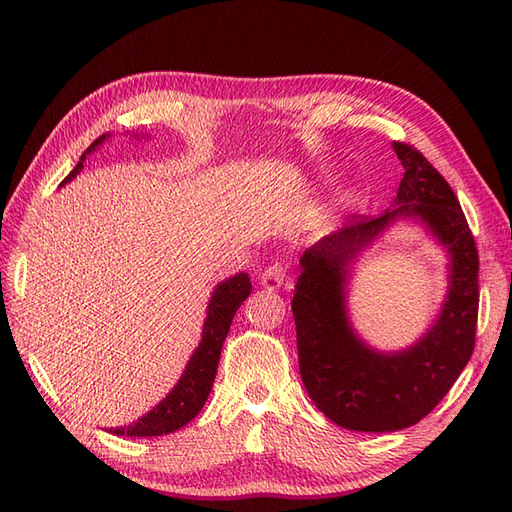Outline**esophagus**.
<instances>
[{"label": "esophagus", "instance_id": "34e87169", "mask_svg": "<svg viewBox=\"0 0 512 512\" xmlns=\"http://www.w3.org/2000/svg\"><path fill=\"white\" fill-rule=\"evenodd\" d=\"M284 280H286L284 262H273V265H269L260 275V284L267 290H277L284 284Z\"/></svg>", "mask_w": 512, "mask_h": 512}]
</instances>
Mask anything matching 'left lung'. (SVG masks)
<instances>
[{
	"label": "left lung",
	"instance_id": "left-lung-1",
	"mask_svg": "<svg viewBox=\"0 0 512 512\" xmlns=\"http://www.w3.org/2000/svg\"><path fill=\"white\" fill-rule=\"evenodd\" d=\"M404 164L391 209L331 232L301 256L292 316L299 369L316 408L352 431H397L436 408L468 365L478 318V252L451 185L412 145L393 143ZM397 219L423 223L449 254V290L430 331L404 351L365 345L347 316L351 265Z\"/></svg>",
	"mask_w": 512,
	"mask_h": 512
}]
</instances>
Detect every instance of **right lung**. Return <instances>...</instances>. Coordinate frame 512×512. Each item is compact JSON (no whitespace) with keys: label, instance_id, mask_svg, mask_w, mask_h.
Returning <instances> with one entry per match:
<instances>
[{"label":"right lung","instance_id":"obj_1","mask_svg":"<svg viewBox=\"0 0 512 512\" xmlns=\"http://www.w3.org/2000/svg\"><path fill=\"white\" fill-rule=\"evenodd\" d=\"M111 134H102L98 141L91 143V147L83 153L79 164L72 168V173L61 181L66 185L83 170V164L89 153H94L106 138ZM252 282L247 273H237L228 277V280L215 286L209 305H207V318L203 324V339H200L198 348L190 356L185 371L181 374L179 382L173 386L160 404L147 412L145 416L138 418L136 423L111 429L115 436H128V438H153L164 436V433H173L188 425L192 418L203 410L205 401L211 393V386L218 374L220 352L224 346V339L230 331V322L235 318L239 305L250 297Z\"/></svg>","mask_w":512,"mask_h":512}]
</instances>
